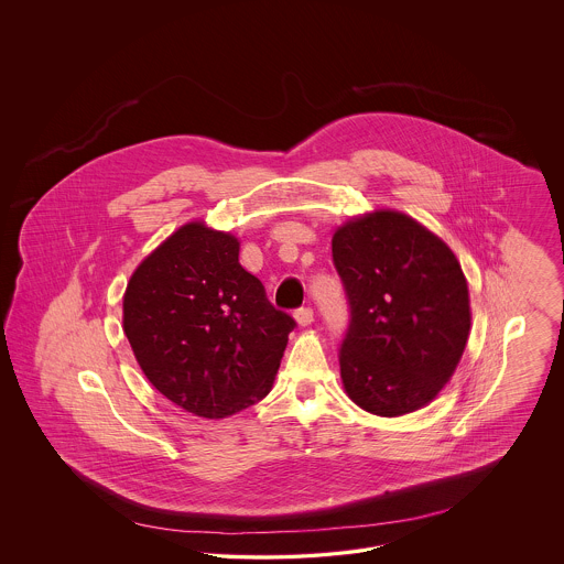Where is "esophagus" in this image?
<instances>
[{"label": "esophagus", "instance_id": "1", "mask_svg": "<svg viewBox=\"0 0 564 564\" xmlns=\"http://www.w3.org/2000/svg\"><path fill=\"white\" fill-rule=\"evenodd\" d=\"M294 317L295 322L300 323V325H311V323L315 322V315H313V308H311V306L297 308Z\"/></svg>", "mask_w": 564, "mask_h": 564}]
</instances>
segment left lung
<instances>
[{
	"label": "left lung",
	"mask_w": 564,
	"mask_h": 564,
	"mask_svg": "<svg viewBox=\"0 0 564 564\" xmlns=\"http://www.w3.org/2000/svg\"><path fill=\"white\" fill-rule=\"evenodd\" d=\"M349 302L338 350L350 400L378 416L430 403L469 338V292L448 245L398 212L352 219L332 239Z\"/></svg>",
	"instance_id": "left-lung-1"
}]
</instances>
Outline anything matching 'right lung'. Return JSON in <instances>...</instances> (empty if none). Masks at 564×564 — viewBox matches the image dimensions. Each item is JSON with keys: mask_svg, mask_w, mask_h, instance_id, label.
<instances>
[{"mask_svg": "<svg viewBox=\"0 0 564 564\" xmlns=\"http://www.w3.org/2000/svg\"><path fill=\"white\" fill-rule=\"evenodd\" d=\"M294 327L239 264V241L200 221L148 256L124 294V334L143 375L203 419L267 398Z\"/></svg>", "mask_w": 564, "mask_h": 564, "instance_id": "right-lung-1", "label": "right lung"}]
</instances>
